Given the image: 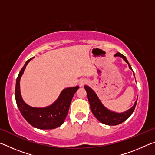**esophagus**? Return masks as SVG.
Here are the masks:
<instances>
[{
    "mask_svg": "<svg viewBox=\"0 0 155 155\" xmlns=\"http://www.w3.org/2000/svg\"><path fill=\"white\" fill-rule=\"evenodd\" d=\"M88 83V81L87 79H85V78H82V79H81L79 81V82H78V85H79L80 87H83L84 85H85V84H87Z\"/></svg>",
    "mask_w": 155,
    "mask_h": 155,
    "instance_id": "obj_1",
    "label": "esophagus"
}]
</instances>
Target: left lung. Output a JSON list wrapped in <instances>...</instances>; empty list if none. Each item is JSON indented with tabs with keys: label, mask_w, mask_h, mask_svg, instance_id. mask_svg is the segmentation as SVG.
I'll list each match as a JSON object with an SVG mask.
<instances>
[{
	"label": "left lung",
	"mask_w": 155,
	"mask_h": 155,
	"mask_svg": "<svg viewBox=\"0 0 155 155\" xmlns=\"http://www.w3.org/2000/svg\"><path fill=\"white\" fill-rule=\"evenodd\" d=\"M114 57H120L124 59V61L128 65V67H129L130 69L133 71L132 68H131L130 65L129 64V63H128V60L126 58L125 56L123 55L122 54L120 53V52H117L114 55ZM133 75L135 77L134 72H133ZM84 88H85V90L87 91V98L90 104V109L91 112L94 115V116L96 117V119L99 122L103 123V124L109 126L120 124L123 122H124L125 120H127L130 116V115L133 114V112L134 111L137 100L135 102L134 105L129 109H128L127 111L122 113H117L111 111V110L107 109L106 107H104L103 104L101 103V101H100V99L95 91L91 87H90L87 85H85L84 86Z\"/></svg>",
	"instance_id": "left-lung-1"
}]
</instances>
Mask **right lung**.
Instances as JSON below:
<instances>
[{
	"instance_id": "obj_1",
	"label": "right lung",
	"mask_w": 155,
	"mask_h": 155,
	"mask_svg": "<svg viewBox=\"0 0 155 155\" xmlns=\"http://www.w3.org/2000/svg\"><path fill=\"white\" fill-rule=\"evenodd\" d=\"M33 58L25 63L16 79L15 97L17 105L24 118L39 129H53L61 126L66 117L73 96L79 87L64 89L55 101L51 105L45 107H33L27 104L22 99L20 92V78L24 74L25 70Z\"/></svg>"
}]
</instances>
